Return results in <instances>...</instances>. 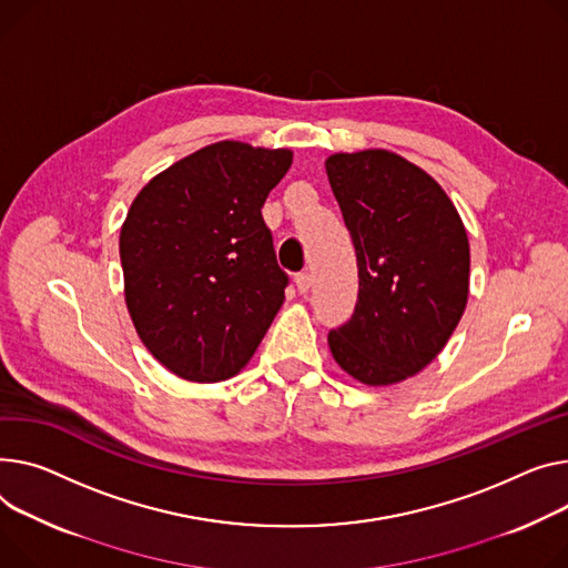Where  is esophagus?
I'll return each mask as SVG.
<instances>
[{"label": "esophagus", "mask_w": 568, "mask_h": 568, "mask_svg": "<svg viewBox=\"0 0 568 568\" xmlns=\"http://www.w3.org/2000/svg\"><path fill=\"white\" fill-rule=\"evenodd\" d=\"M294 283H296V290H298L301 294H306V292L313 287V276H311L308 272H301V274H296Z\"/></svg>", "instance_id": "obj_1"}]
</instances>
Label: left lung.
I'll return each instance as SVG.
<instances>
[{
  "instance_id": "1",
  "label": "left lung",
  "mask_w": 568,
  "mask_h": 568,
  "mask_svg": "<svg viewBox=\"0 0 568 568\" xmlns=\"http://www.w3.org/2000/svg\"><path fill=\"white\" fill-rule=\"evenodd\" d=\"M358 262L354 315L328 333L335 363L367 386L427 367L468 301L470 246L440 184L390 150L326 160Z\"/></svg>"
}]
</instances>
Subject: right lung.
<instances>
[{
	"label": "right lung",
	"mask_w": 568,
	"mask_h": 568,
	"mask_svg": "<svg viewBox=\"0 0 568 568\" xmlns=\"http://www.w3.org/2000/svg\"><path fill=\"white\" fill-rule=\"evenodd\" d=\"M292 150L219 141L132 201L121 229L125 304L141 343L186 382L235 376L285 301L262 205Z\"/></svg>",
	"instance_id": "right-lung-1"
}]
</instances>
